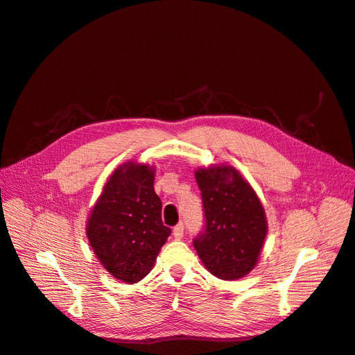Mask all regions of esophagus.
<instances>
[{
	"instance_id": "1",
	"label": "esophagus",
	"mask_w": 355,
	"mask_h": 355,
	"mask_svg": "<svg viewBox=\"0 0 355 355\" xmlns=\"http://www.w3.org/2000/svg\"><path fill=\"white\" fill-rule=\"evenodd\" d=\"M173 236H175V239H182V237H184V224H178L173 228Z\"/></svg>"
}]
</instances>
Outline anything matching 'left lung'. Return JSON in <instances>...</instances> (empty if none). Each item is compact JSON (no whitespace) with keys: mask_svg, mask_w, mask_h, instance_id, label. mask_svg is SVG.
Segmentation results:
<instances>
[{"mask_svg":"<svg viewBox=\"0 0 355 355\" xmlns=\"http://www.w3.org/2000/svg\"><path fill=\"white\" fill-rule=\"evenodd\" d=\"M196 180L205 210V228L193 241L197 254L219 279L243 277L255 267L267 234L260 200L233 167L198 168Z\"/></svg>","mask_w":355,"mask_h":355,"instance_id":"1","label":"left lung"}]
</instances>
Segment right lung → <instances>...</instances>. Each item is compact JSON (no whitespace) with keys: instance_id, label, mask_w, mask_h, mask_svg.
Here are the masks:
<instances>
[{"instance_id":"obj_1","label":"right lung","mask_w":355,"mask_h":355,"mask_svg":"<svg viewBox=\"0 0 355 355\" xmlns=\"http://www.w3.org/2000/svg\"><path fill=\"white\" fill-rule=\"evenodd\" d=\"M154 170L127 162L114 170L94 206L86 236L100 263L119 281L136 284L154 267L171 230L162 224Z\"/></svg>"}]
</instances>
